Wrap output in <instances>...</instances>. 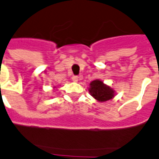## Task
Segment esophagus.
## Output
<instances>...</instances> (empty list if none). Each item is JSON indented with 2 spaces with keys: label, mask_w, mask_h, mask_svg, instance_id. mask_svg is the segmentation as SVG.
<instances>
[{
  "label": "esophagus",
  "mask_w": 159,
  "mask_h": 159,
  "mask_svg": "<svg viewBox=\"0 0 159 159\" xmlns=\"http://www.w3.org/2000/svg\"><path fill=\"white\" fill-rule=\"evenodd\" d=\"M72 80L74 81H78V76H77V75H73V76H72Z\"/></svg>",
  "instance_id": "esophagus-1"
}]
</instances>
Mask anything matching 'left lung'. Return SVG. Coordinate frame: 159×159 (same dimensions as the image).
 I'll list each match as a JSON object with an SVG mask.
<instances>
[{"mask_svg": "<svg viewBox=\"0 0 159 159\" xmlns=\"http://www.w3.org/2000/svg\"><path fill=\"white\" fill-rule=\"evenodd\" d=\"M89 92L92 96L100 102L109 100L114 97V91L112 89L107 86L99 80H95L90 83Z\"/></svg>", "mask_w": 159, "mask_h": 159, "instance_id": "1", "label": "left lung"}]
</instances>
